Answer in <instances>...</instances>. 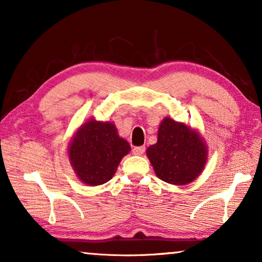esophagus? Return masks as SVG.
I'll list each match as a JSON object with an SVG mask.
<instances>
[{"label":"esophagus","instance_id":"1","mask_svg":"<svg viewBox=\"0 0 262 262\" xmlns=\"http://www.w3.org/2000/svg\"><path fill=\"white\" fill-rule=\"evenodd\" d=\"M145 151V148L144 147H135L133 149V154L136 155V156H141V155H143Z\"/></svg>","mask_w":262,"mask_h":262}]
</instances>
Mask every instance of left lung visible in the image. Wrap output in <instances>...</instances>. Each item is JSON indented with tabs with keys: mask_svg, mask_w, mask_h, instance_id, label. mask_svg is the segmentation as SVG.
Listing matches in <instances>:
<instances>
[{
	"mask_svg": "<svg viewBox=\"0 0 262 262\" xmlns=\"http://www.w3.org/2000/svg\"><path fill=\"white\" fill-rule=\"evenodd\" d=\"M147 156L159 179L184 186L202 173L208 147L200 132L166 117L159 125L157 142L147 149Z\"/></svg>",
	"mask_w": 262,
	"mask_h": 262,
	"instance_id": "8db88e82",
	"label": "left lung"
}]
</instances>
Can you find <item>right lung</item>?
Here are the masks:
<instances>
[{"label": "right lung", "instance_id": "1", "mask_svg": "<svg viewBox=\"0 0 262 262\" xmlns=\"http://www.w3.org/2000/svg\"><path fill=\"white\" fill-rule=\"evenodd\" d=\"M130 151L128 142L119 136L114 122L89 119L77 128L68 145V157L75 174L88 186L112 179L121 159Z\"/></svg>", "mask_w": 262, "mask_h": 262}]
</instances>
